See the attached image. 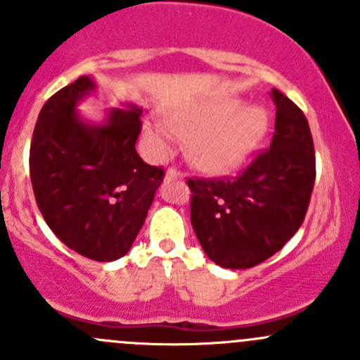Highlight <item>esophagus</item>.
Listing matches in <instances>:
<instances>
[{"label":"esophagus","mask_w":360,"mask_h":360,"mask_svg":"<svg viewBox=\"0 0 360 360\" xmlns=\"http://www.w3.org/2000/svg\"><path fill=\"white\" fill-rule=\"evenodd\" d=\"M181 177H183V174H181L179 170L176 169V167H169V169H167L165 179H169V181H177V179H181Z\"/></svg>","instance_id":"esophagus-1"}]
</instances>
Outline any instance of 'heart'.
I'll use <instances>...</instances> for the list:
<instances>
[{"label":"heart","instance_id":"1","mask_svg":"<svg viewBox=\"0 0 360 360\" xmlns=\"http://www.w3.org/2000/svg\"><path fill=\"white\" fill-rule=\"evenodd\" d=\"M167 129L181 139H191L193 162L209 172H228L240 167L261 143L268 116L261 108H245L237 99H216L179 108L167 115ZM158 153L169 151V134L155 125L144 127Z\"/></svg>","mask_w":360,"mask_h":360}]
</instances>
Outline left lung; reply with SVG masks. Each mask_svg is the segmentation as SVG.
Wrapping results in <instances>:
<instances>
[{"mask_svg": "<svg viewBox=\"0 0 360 360\" xmlns=\"http://www.w3.org/2000/svg\"><path fill=\"white\" fill-rule=\"evenodd\" d=\"M270 148L228 177H188L190 217L214 263L244 270L278 252L300 230L315 183V150L303 111L271 89Z\"/></svg>", "mask_w": 360, "mask_h": 360, "instance_id": "left-lung-1", "label": "left lung"}]
</instances>
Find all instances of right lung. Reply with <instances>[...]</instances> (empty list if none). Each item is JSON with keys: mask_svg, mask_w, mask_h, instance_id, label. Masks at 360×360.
Wrapping results in <instances>:
<instances>
[{"mask_svg": "<svg viewBox=\"0 0 360 360\" xmlns=\"http://www.w3.org/2000/svg\"><path fill=\"white\" fill-rule=\"evenodd\" d=\"M94 86L79 76L46 101L32 132L29 174L57 238L89 259L115 261L132 248L165 170L137 155L139 108L112 110L101 127L79 120L76 103Z\"/></svg>", "mask_w": 360, "mask_h": 360, "instance_id": "right-lung-1", "label": "right lung"}]
</instances>
